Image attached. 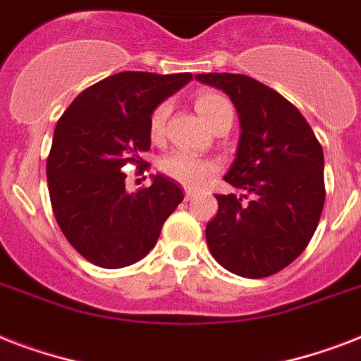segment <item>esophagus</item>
Masks as SVG:
<instances>
[{
	"label": "esophagus",
	"instance_id": "1",
	"mask_svg": "<svg viewBox=\"0 0 361 361\" xmlns=\"http://www.w3.org/2000/svg\"><path fill=\"white\" fill-rule=\"evenodd\" d=\"M192 197H195V195H192V191L185 189V200H187V202H189V200H192Z\"/></svg>",
	"mask_w": 361,
	"mask_h": 361
}]
</instances>
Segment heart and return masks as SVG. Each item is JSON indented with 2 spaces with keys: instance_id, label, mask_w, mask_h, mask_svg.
Segmentation results:
<instances>
[{
  "instance_id": "heart-1",
  "label": "heart",
  "mask_w": 361,
  "mask_h": 361,
  "mask_svg": "<svg viewBox=\"0 0 361 361\" xmlns=\"http://www.w3.org/2000/svg\"><path fill=\"white\" fill-rule=\"evenodd\" d=\"M195 109L202 120L215 129L217 125L223 123L225 120L234 118L231 101L217 92H200L195 99ZM170 106L169 103H161L153 109L149 121H147V135L153 144H159L164 136V123L169 118ZM159 170L166 178L178 181L187 189H200L212 180L215 174V164L212 161L200 159L197 155H191L187 152H172L164 155L159 161Z\"/></svg>"
}]
</instances>
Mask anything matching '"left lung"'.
Segmentation results:
<instances>
[{"instance_id": "left-lung-1", "label": "left lung", "mask_w": 361, "mask_h": 361, "mask_svg": "<svg viewBox=\"0 0 361 361\" xmlns=\"http://www.w3.org/2000/svg\"><path fill=\"white\" fill-rule=\"evenodd\" d=\"M231 97L240 114L236 159L225 181L241 195H217L206 226L214 258L232 274L260 279L294 262L324 208V153L302 112L251 76L197 75Z\"/></svg>"}]
</instances>
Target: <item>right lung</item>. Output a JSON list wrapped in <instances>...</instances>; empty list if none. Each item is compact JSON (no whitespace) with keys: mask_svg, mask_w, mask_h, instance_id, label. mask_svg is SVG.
I'll use <instances>...</instances> for the list:
<instances>
[{"mask_svg":"<svg viewBox=\"0 0 361 361\" xmlns=\"http://www.w3.org/2000/svg\"><path fill=\"white\" fill-rule=\"evenodd\" d=\"M191 78L123 71L84 90L54 129L47 159L52 212L67 241L99 268H125L146 257L183 200L164 176L127 192L121 170L149 166L140 157L152 144L149 116Z\"/></svg>","mask_w":361,"mask_h":361,"instance_id":"obj_1","label":"right lung"}]
</instances>
